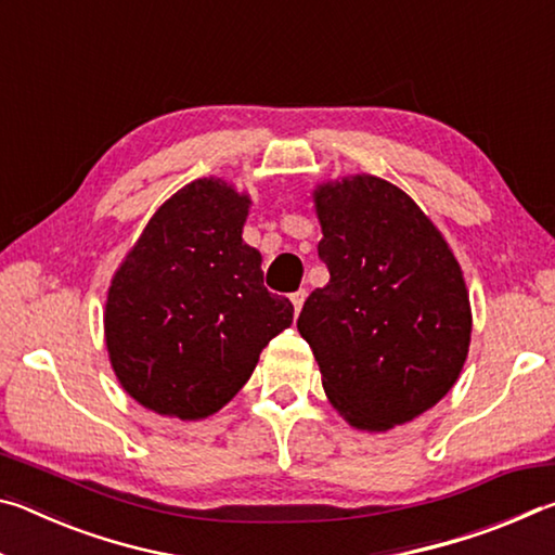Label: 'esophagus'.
<instances>
[{
    "instance_id": "esophagus-1",
    "label": "esophagus",
    "mask_w": 555,
    "mask_h": 555,
    "mask_svg": "<svg viewBox=\"0 0 555 555\" xmlns=\"http://www.w3.org/2000/svg\"><path fill=\"white\" fill-rule=\"evenodd\" d=\"M304 300H306V288H298L296 294H291V304H294L296 313L300 311V308H304Z\"/></svg>"
}]
</instances>
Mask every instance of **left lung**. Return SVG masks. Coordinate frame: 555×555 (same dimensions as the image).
<instances>
[{
  "label": "left lung",
  "instance_id": "1",
  "mask_svg": "<svg viewBox=\"0 0 555 555\" xmlns=\"http://www.w3.org/2000/svg\"><path fill=\"white\" fill-rule=\"evenodd\" d=\"M315 210L331 281L306 298L298 333L347 424H406L446 397L465 364L463 271L424 210L377 176L321 185Z\"/></svg>",
  "mask_w": 555,
  "mask_h": 555
}]
</instances>
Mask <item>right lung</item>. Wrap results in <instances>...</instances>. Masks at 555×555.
Returning a JSON list of instances; mask_svg holds the SVG:
<instances>
[{"label":"right lung","instance_id":"obj_1","mask_svg":"<svg viewBox=\"0 0 555 555\" xmlns=\"http://www.w3.org/2000/svg\"><path fill=\"white\" fill-rule=\"evenodd\" d=\"M249 198L201 178L168 198L112 279L109 362L129 397L181 421L220 411L255 372L294 306L264 286L242 242Z\"/></svg>","mask_w":555,"mask_h":555}]
</instances>
